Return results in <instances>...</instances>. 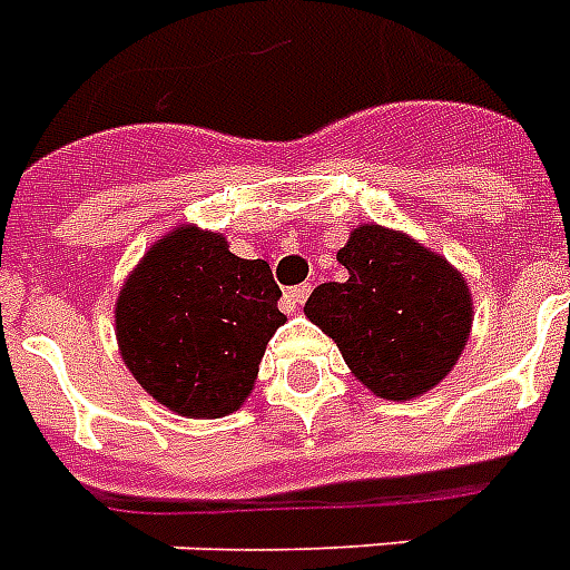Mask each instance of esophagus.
Instances as JSON below:
<instances>
[{"instance_id":"34e87169","label":"esophagus","mask_w":570,"mask_h":570,"mask_svg":"<svg viewBox=\"0 0 570 570\" xmlns=\"http://www.w3.org/2000/svg\"><path fill=\"white\" fill-rule=\"evenodd\" d=\"M308 291H312V285H294V288L285 291V306H288V312H299L303 308V303L308 299Z\"/></svg>"}]
</instances>
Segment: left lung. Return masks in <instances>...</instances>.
I'll return each instance as SVG.
<instances>
[{
    "instance_id": "1",
    "label": "left lung",
    "mask_w": 570,
    "mask_h": 570,
    "mask_svg": "<svg viewBox=\"0 0 570 570\" xmlns=\"http://www.w3.org/2000/svg\"><path fill=\"white\" fill-rule=\"evenodd\" d=\"M347 279L312 291L306 317L321 326L376 397H421L459 362L473 323L468 279L406 232L362 223L338 249Z\"/></svg>"
}]
</instances>
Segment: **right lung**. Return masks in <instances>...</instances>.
I'll use <instances>...</instances> for the list:
<instances>
[{"instance_id":"right-lung-1","label":"right lung","mask_w":570,"mask_h":570,"mask_svg":"<svg viewBox=\"0 0 570 570\" xmlns=\"http://www.w3.org/2000/svg\"><path fill=\"white\" fill-rule=\"evenodd\" d=\"M271 264L238 258L220 232L179 223L126 276L114 332L149 397L181 417H223L253 394L285 323Z\"/></svg>"}]
</instances>
